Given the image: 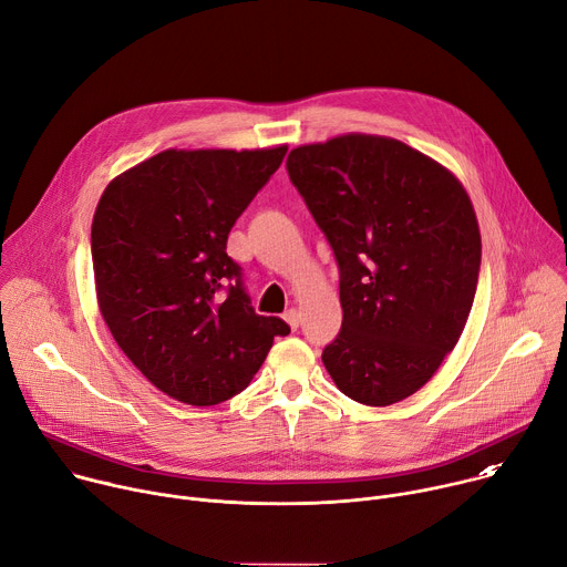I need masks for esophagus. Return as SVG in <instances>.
<instances>
[{
  "mask_svg": "<svg viewBox=\"0 0 567 567\" xmlns=\"http://www.w3.org/2000/svg\"><path fill=\"white\" fill-rule=\"evenodd\" d=\"M282 318H285V322H287V326H289V328H291V330H296V328H298V326H300V311H298V309H296V307H291V309H287V311H285V316H282Z\"/></svg>",
  "mask_w": 567,
  "mask_h": 567,
  "instance_id": "34e87169",
  "label": "esophagus"
}]
</instances>
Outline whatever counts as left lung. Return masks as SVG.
<instances>
[{
  "label": "left lung",
  "mask_w": 567,
  "mask_h": 567,
  "mask_svg": "<svg viewBox=\"0 0 567 567\" xmlns=\"http://www.w3.org/2000/svg\"><path fill=\"white\" fill-rule=\"evenodd\" d=\"M287 171L341 271L343 326L322 363L365 406L411 396L473 307L482 241L464 186L420 150L361 132L293 147Z\"/></svg>",
  "instance_id": "1"
}]
</instances>
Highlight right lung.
Wrapping results in <instances>:
<instances>
[{
  "label": "right lung",
  "instance_id": "1",
  "mask_svg": "<svg viewBox=\"0 0 567 567\" xmlns=\"http://www.w3.org/2000/svg\"><path fill=\"white\" fill-rule=\"evenodd\" d=\"M285 154L171 147L114 177L96 206L99 309L141 374L182 403L215 406L241 392L289 334L282 318L256 313L226 256L235 219Z\"/></svg>",
  "mask_w": 567,
  "mask_h": 567
}]
</instances>
